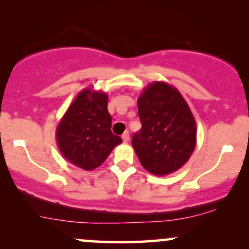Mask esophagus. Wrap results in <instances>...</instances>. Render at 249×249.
<instances>
[{
    "label": "esophagus",
    "instance_id": "esophagus-1",
    "mask_svg": "<svg viewBox=\"0 0 249 249\" xmlns=\"http://www.w3.org/2000/svg\"><path fill=\"white\" fill-rule=\"evenodd\" d=\"M122 139L124 142H127L128 141H130V133H128V131H125V132L123 133Z\"/></svg>",
    "mask_w": 249,
    "mask_h": 249
}]
</instances>
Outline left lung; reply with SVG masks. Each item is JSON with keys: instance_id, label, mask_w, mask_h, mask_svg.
I'll return each instance as SVG.
<instances>
[{"instance_id": "1", "label": "left lung", "mask_w": 249, "mask_h": 249, "mask_svg": "<svg viewBox=\"0 0 249 249\" xmlns=\"http://www.w3.org/2000/svg\"><path fill=\"white\" fill-rule=\"evenodd\" d=\"M142 128L132 137V146L145 170L167 176L186 164L196 145L192 111L176 88L152 82L138 98Z\"/></svg>"}]
</instances>
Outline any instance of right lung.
<instances>
[{
	"instance_id": "obj_1",
	"label": "right lung",
	"mask_w": 249,
	"mask_h": 249,
	"mask_svg": "<svg viewBox=\"0 0 249 249\" xmlns=\"http://www.w3.org/2000/svg\"><path fill=\"white\" fill-rule=\"evenodd\" d=\"M107 99L103 91L84 89L57 125L56 142L63 157L85 171L101 166L123 142L111 132Z\"/></svg>"
}]
</instances>
